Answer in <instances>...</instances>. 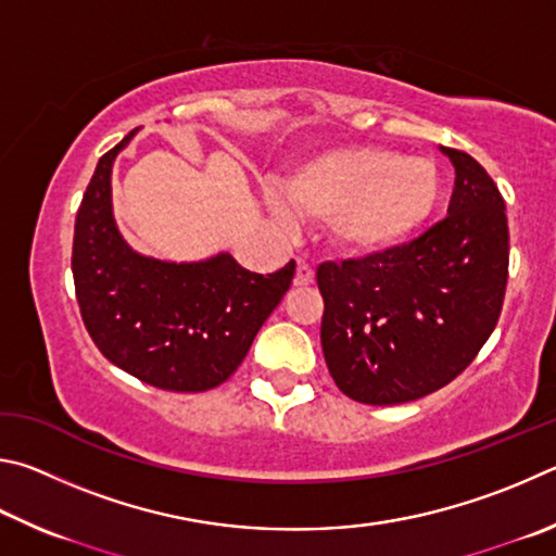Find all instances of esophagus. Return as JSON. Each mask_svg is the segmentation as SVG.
Instances as JSON below:
<instances>
[{"mask_svg":"<svg viewBox=\"0 0 556 556\" xmlns=\"http://www.w3.org/2000/svg\"><path fill=\"white\" fill-rule=\"evenodd\" d=\"M315 280V270H313V266H309V263H305V261H298V268H295V278H293V283L298 286V288H305V286H309Z\"/></svg>","mask_w":556,"mask_h":556,"instance_id":"1","label":"esophagus"}]
</instances>
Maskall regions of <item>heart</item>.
<instances>
[{
	"label": "heart",
	"mask_w": 556,
	"mask_h": 556,
	"mask_svg": "<svg viewBox=\"0 0 556 556\" xmlns=\"http://www.w3.org/2000/svg\"><path fill=\"white\" fill-rule=\"evenodd\" d=\"M442 168L430 155L354 143L313 153L268 190V207L286 227L325 222L334 249L368 256L413 237L440 207Z\"/></svg>",
	"instance_id": "heart-1"
}]
</instances>
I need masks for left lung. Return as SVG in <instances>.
Segmentation results:
<instances>
[{
  "instance_id": "obj_1",
  "label": "left lung",
  "mask_w": 556,
  "mask_h": 556,
  "mask_svg": "<svg viewBox=\"0 0 556 556\" xmlns=\"http://www.w3.org/2000/svg\"><path fill=\"white\" fill-rule=\"evenodd\" d=\"M440 151L456 173L450 217L405 247L317 268L325 362L352 401L397 405L440 391L473 362L501 317L505 202L479 161Z\"/></svg>"
}]
</instances>
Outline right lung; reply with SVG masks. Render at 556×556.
I'll use <instances>...</instances> for the list:
<instances>
[{"mask_svg":"<svg viewBox=\"0 0 556 556\" xmlns=\"http://www.w3.org/2000/svg\"><path fill=\"white\" fill-rule=\"evenodd\" d=\"M136 131L97 163L75 219L73 278L83 323L122 371L175 393H200L237 371L295 276L251 273L229 251L165 261L131 249L112 207V168Z\"/></svg>","mask_w":556,"mask_h":556,"instance_id":"1","label":"right lung"}]
</instances>
